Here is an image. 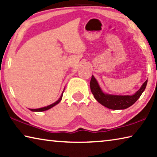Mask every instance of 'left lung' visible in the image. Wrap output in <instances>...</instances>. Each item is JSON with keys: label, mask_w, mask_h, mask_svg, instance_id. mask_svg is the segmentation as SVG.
I'll list each match as a JSON object with an SVG mask.
<instances>
[{"label": "left lung", "mask_w": 157, "mask_h": 157, "mask_svg": "<svg viewBox=\"0 0 157 157\" xmlns=\"http://www.w3.org/2000/svg\"><path fill=\"white\" fill-rule=\"evenodd\" d=\"M147 83V80H146L140 88L132 95H115L104 93L96 78L92 75L90 81V90L95 99L104 106L113 110H123L132 106L139 99L145 90Z\"/></svg>", "instance_id": "left-lung-1"}]
</instances>
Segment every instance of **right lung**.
Masks as SVG:
<instances>
[{"instance_id":"right-lung-1","label":"right lung","mask_w":157,"mask_h":157,"mask_svg":"<svg viewBox=\"0 0 157 157\" xmlns=\"http://www.w3.org/2000/svg\"><path fill=\"white\" fill-rule=\"evenodd\" d=\"M64 90H65V89H64ZM63 92H64V90H63V93H62L60 97V98H59V99H58V100H57V101H56V102L53 103V104H52L48 105V106H45V107L40 108V109H30V110H31V111H33V112H42V111H44V110H48V109H51V108L53 107V106H55L56 105H57L58 104H59V103L60 102L61 99H62V97H63Z\"/></svg>"}]
</instances>
